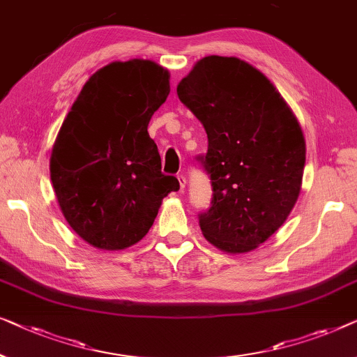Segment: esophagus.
Returning <instances> with one entry per match:
<instances>
[{
  "mask_svg": "<svg viewBox=\"0 0 357 357\" xmlns=\"http://www.w3.org/2000/svg\"><path fill=\"white\" fill-rule=\"evenodd\" d=\"M178 181H179L181 189H184L185 188V183H188V179H185L184 174H178Z\"/></svg>",
  "mask_w": 357,
  "mask_h": 357,
  "instance_id": "1",
  "label": "esophagus"
}]
</instances>
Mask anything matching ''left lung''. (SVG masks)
<instances>
[{"label":"left lung","instance_id":"obj_1","mask_svg":"<svg viewBox=\"0 0 357 357\" xmlns=\"http://www.w3.org/2000/svg\"><path fill=\"white\" fill-rule=\"evenodd\" d=\"M178 97L207 132L197 162L212 184L199 213L208 243L249 252L288 218L298 200L305 142L273 84L243 59L205 56L178 85Z\"/></svg>","mask_w":357,"mask_h":357}]
</instances>
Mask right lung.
Here are the masks:
<instances>
[{"label": "right lung", "mask_w": 357, "mask_h": 357, "mask_svg": "<svg viewBox=\"0 0 357 357\" xmlns=\"http://www.w3.org/2000/svg\"><path fill=\"white\" fill-rule=\"evenodd\" d=\"M169 76L153 61H114L80 90L53 145L50 173L64 218L103 250L139 243L163 197L179 181L162 172L147 132L169 93Z\"/></svg>", "instance_id": "1"}]
</instances>
